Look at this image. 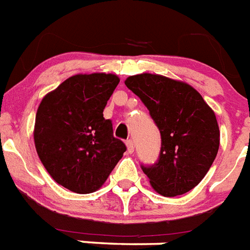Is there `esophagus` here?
<instances>
[{
    "label": "esophagus",
    "mask_w": 250,
    "mask_h": 250,
    "mask_svg": "<svg viewBox=\"0 0 250 250\" xmlns=\"http://www.w3.org/2000/svg\"><path fill=\"white\" fill-rule=\"evenodd\" d=\"M125 145H127V150H128L129 154H132L133 150H135V142H133V140H131V138L127 140V141H125Z\"/></svg>",
    "instance_id": "34e87169"
}]
</instances>
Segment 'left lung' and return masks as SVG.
Segmentation results:
<instances>
[{
    "instance_id": "8db88e82",
    "label": "left lung",
    "mask_w": 250,
    "mask_h": 250,
    "mask_svg": "<svg viewBox=\"0 0 250 250\" xmlns=\"http://www.w3.org/2000/svg\"><path fill=\"white\" fill-rule=\"evenodd\" d=\"M160 131L156 163L141 164L157 193L175 197L193 189L206 175L220 145L213 110L192 86L160 75L142 73L125 80Z\"/></svg>"
}]
</instances>
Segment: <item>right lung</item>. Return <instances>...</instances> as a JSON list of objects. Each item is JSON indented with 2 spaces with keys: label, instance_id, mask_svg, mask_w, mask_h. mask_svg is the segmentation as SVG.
Masks as SVG:
<instances>
[{
  "label": "right lung",
  "instance_id": "add662e5",
  "mask_svg": "<svg viewBox=\"0 0 250 250\" xmlns=\"http://www.w3.org/2000/svg\"><path fill=\"white\" fill-rule=\"evenodd\" d=\"M119 83L115 75L91 73L67 79L45 95L35 117L34 142L50 177L80 194L95 192L127 150L103 117Z\"/></svg>",
  "mask_w": 250,
  "mask_h": 250
}]
</instances>
